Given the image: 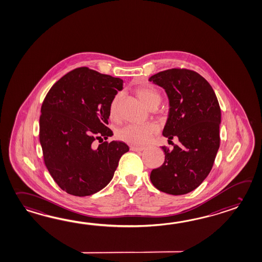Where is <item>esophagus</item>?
<instances>
[{"mask_svg":"<svg viewBox=\"0 0 262 262\" xmlns=\"http://www.w3.org/2000/svg\"><path fill=\"white\" fill-rule=\"evenodd\" d=\"M129 149H130L132 151L140 152L143 151V150L145 149V147H143V146H134V145H132V146L129 147Z\"/></svg>","mask_w":262,"mask_h":262,"instance_id":"1","label":"esophagus"}]
</instances>
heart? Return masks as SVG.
I'll return each mask as SVG.
<instances>
[{
    "label": "heart",
    "instance_id": "b5f03b06",
    "mask_svg": "<svg viewBox=\"0 0 262 262\" xmlns=\"http://www.w3.org/2000/svg\"><path fill=\"white\" fill-rule=\"evenodd\" d=\"M136 95L140 100L148 108L158 107L162 101V96L156 89L152 88H140L136 90ZM119 95H117L111 101L109 107V114L111 117H116L117 115V104H118ZM156 133V128L153 125H128L121 128L117 133L118 139L130 145H142L146 144L152 135Z\"/></svg>",
    "mask_w": 262,
    "mask_h": 262
}]
</instances>
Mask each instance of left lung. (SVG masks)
<instances>
[{"mask_svg":"<svg viewBox=\"0 0 262 262\" xmlns=\"http://www.w3.org/2000/svg\"><path fill=\"white\" fill-rule=\"evenodd\" d=\"M149 81L163 88L169 99V114L163 135L180 144L169 150L153 169L150 181L158 190L181 195L196 189L208 177L220 146L221 109L215 93L198 72L185 69L161 71Z\"/></svg>","mask_w":262,"mask_h":262,"instance_id":"1","label":"left lung"}]
</instances>
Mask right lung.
<instances>
[{"instance_id": "obj_1", "label": "right lung", "mask_w": 262, "mask_h": 262, "mask_svg": "<svg viewBox=\"0 0 262 262\" xmlns=\"http://www.w3.org/2000/svg\"><path fill=\"white\" fill-rule=\"evenodd\" d=\"M122 88L121 79L83 67L63 76L47 94L39 141L45 165L64 192L76 196L99 192L128 151L121 141L93 144L113 135L107 127L109 107Z\"/></svg>"}]
</instances>
